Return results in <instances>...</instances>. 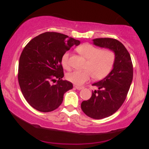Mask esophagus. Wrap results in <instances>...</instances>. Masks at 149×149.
I'll return each mask as SVG.
<instances>
[{"label":"esophagus","instance_id":"esophagus-1","mask_svg":"<svg viewBox=\"0 0 149 149\" xmlns=\"http://www.w3.org/2000/svg\"><path fill=\"white\" fill-rule=\"evenodd\" d=\"M74 88H76V89H77V90H82V89L83 88V87H80V86H77V85H76V86H74Z\"/></svg>","mask_w":149,"mask_h":149}]
</instances>
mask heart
<instances>
[{
  "label": "heart",
  "instance_id": "1",
  "mask_svg": "<svg viewBox=\"0 0 149 149\" xmlns=\"http://www.w3.org/2000/svg\"><path fill=\"white\" fill-rule=\"evenodd\" d=\"M77 51L88 59L85 71H74L67 73L69 81L77 85H82L93 76L95 80L103 79L109 74L115 62V53L111 49H100L90 43L78 46ZM69 52H65L61 57V64L66 69H69Z\"/></svg>",
  "mask_w": 149,
  "mask_h": 149
}]
</instances>
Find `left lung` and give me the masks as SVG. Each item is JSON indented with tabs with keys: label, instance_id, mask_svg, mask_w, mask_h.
Returning <instances> with one entry per match:
<instances>
[{
	"label": "left lung",
	"instance_id": "8db88e82",
	"mask_svg": "<svg viewBox=\"0 0 149 149\" xmlns=\"http://www.w3.org/2000/svg\"><path fill=\"white\" fill-rule=\"evenodd\" d=\"M98 47L111 49L115 53L113 67L104 79L92 84L97 88L90 100L81 103L83 111L94 119L111 116L122 106L127 97L133 78L131 57L125 47L116 39L101 38L92 40Z\"/></svg>",
	"mask_w": 149,
	"mask_h": 149
}]
</instances>
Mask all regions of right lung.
Segmentation results:
<instances>
[{"label":"right lung","mask_w":149,"mask_h":149,"mask_svg":"<svg viewBox=\"0 0 149 149\" xmlns=\"http://www.w3.org/2000/svg\"><path fill=\"white\" fill-rule=\"evenodd\" d=\"M80 40L57 32H45L25 46L19 61L18 80L22 94L33 109L50 112L63 102L73 84L63 80L61 57ZM58 80L56 84L50 82Z\"/></svg>","instance_id":"1"}]
</instances>
